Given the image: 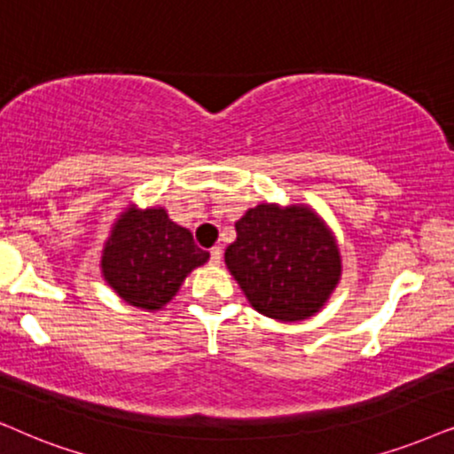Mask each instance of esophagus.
I'll use <instances>...</instances> for the list:
<instances>
[{"label": "esophagus", "mask_w": 454, "mask_h": 454, "mask_svg": "<svg viewBox=\"0 0 454 454\" xmlns=\"http://www.w3.org/2000/svg\"><path fill=\"white\" fill-rule=\"evenodd\" d=\"M209 262L214 263V266H220V263H222V247H214V249L209 251Z\"/></svg>", "instance_id": "esophagus-1"}]
</instances>
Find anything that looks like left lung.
Instances as JSON below:
<instances>
[{
  "instance_id": "1",
  "label": "left lung",
  "mask_w": 454,
  "mask_h": 454,
  "mask_svg": "<svg viewBox=\"0 0 454 454\" xmlns=\"http://www.w3.org/2000/svg\"><path fill=\"white\" fill-rule=\"evenodd\" d=\"M223 260L263 317L303 320L317 314L341 274L329 228L308 207L257 205L234 223Z\"/></svg>"
}]
</instances>
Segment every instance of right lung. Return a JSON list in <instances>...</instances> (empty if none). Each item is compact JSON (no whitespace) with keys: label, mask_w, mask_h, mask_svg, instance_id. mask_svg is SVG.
<instances>
[{"label":"right lung","mask_w":454,"mask_h":454,"mask_svg":"<svg viewBox=\"0 0 454 454\" xmlns=\"http://www.w3.org/2000/svg\"><path fill=\"white\" fill-rule=\"evenodd\" d=\"M207 260L191 231L171 222L165 209H129L114 222L102 272L131 306L159 309L177 294L186 274Z\"/></svg>","instance_id":"1"}]
</instances>
